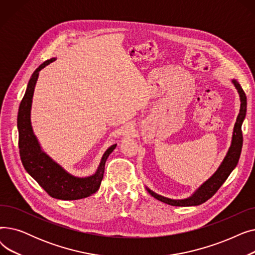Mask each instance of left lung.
<instances>
[{
	"mask_svg": "<svg viewBox=\"0 0 255 255\" xmlns=\"http://www.w3.org/2000/svg\"><path fill=\"white\" fill-rule=\"evenodd\" d=\"M232 82L239 92L240 100H241V107H240V113L237 118V122L235 124V128H234L231 148H230L229 152H227L225 158L223 159L221 165L216 170V172L214 173V175L207 182H205L202 186H200L199 188L188 198L170 199V198L159 195V194L155 193L154 191L150 190L149 188H146L148 192L153 197L160 200V202L165 203L170 206H176V207H189V206L202 205L218 191V189L222 186V184L231 175V172L237 166L238 161L240 159L241 151H242V145H243L242 123H243V121L246 116L247 98L245 95V92L243 91L242 87L240 86V84L237 82V80L233 79Z\"/></svg>",
	"mask_w": 255,
	"mask_h": 255,
	"instance_id": "left-lung-1",
	"label": "left lung"
}]
</instances>
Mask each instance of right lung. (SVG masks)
Masks as SVG:
<instances>
[{
	"mask_svg": "<svg viewBox=\"0 0 255 255\" xmlns=\"http://www.w3.org/2000/svg\"><path fill=\"white\" fill-rule=\"evenodd\" d=\"M53 61H56V58L45 61L34 71L20 102L17 116L19 155L24 169L48 195L63 200L80 199L92 195L99 189L106 159L116 149L117 144H113L105 151L96 172L87 178L70 175L41 150L31 125L32 98L39 71Z\"/></svg>",
	"mask_w": 255,
	"mask_h": 255,
	"instance_id": "add662e5",
	"label": "right lung"
}]
</instances>
